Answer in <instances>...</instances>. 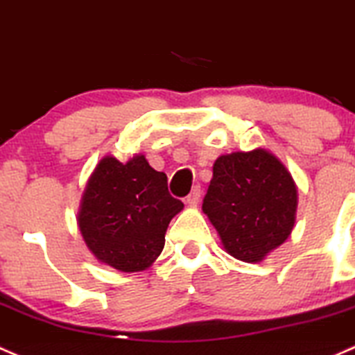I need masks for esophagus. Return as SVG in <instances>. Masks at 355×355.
<instances>
[{"label": "esophagus", "mask_w": 355, "mask_h": 355, "mask_svg": "<svg viewBox=\"0 0 355 355\" xmlns=\"http://www.w3.org/2000/svg\"><path fill=\"white\" fill-rule=\"evenodd\" d=\"M200 193H202V189H200V185H196V187L192 189V192L187 196V204H190V206H197L200 200Z\"/></svg>", "instance_id": "obj_1"}]
</instances>
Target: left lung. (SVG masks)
Segmentation results:
<instances>
[{"instance_id": "8db88e82", "label": "left lung", "mask_w": 355, "mask_h": 355, "mask_svg": "<svg viewBox=\"0 0 355 355\" xmlns=\"http://www.w3.org/2000/svg\"><path fill=\"white\" fill-rule=\"evenodd\" d=\"M296 207L293 177L266 149L219 156L202 202L226 252L248 263L284 243Z\"/></svg>"}]
</instances>
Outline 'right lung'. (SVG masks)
<instances>
[{
	"mask_svg": "<svg viewBox=\"0 0 355 355\" xmlns=\"http://www.w3.org/2000/svg\"><path fill=\"white\" fill-rule=\"evenodd\" d=\"M182 207L168 192L166 175L149 166L143 155L128 163L107 156L89 178L78 225L100 262L137 272L162 253L166 227Z\"/></svg>",
	"mask_w": 355,
	"mask_h": 355,
	"instance_id": "obj_1",
	"label": "right lung"
}]
</instances>
